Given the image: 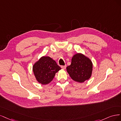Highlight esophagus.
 Here are the masks:
<instances>
[{
  "instance_id": "34e87169",
  "label": "esophagus",
  "mask_w": 121,
  "mask_h": 121,
  "mask_svg": "<svg viewBox=\"0 0 121 121\" xmlns=\"http://www.w3.org/2000/svg\"><path fill=\"white\" fill-rule=\"evenodd\" d=\"M61 67L62 68V69H65L66 68V65H62V66H61Z\"/></svg>"
}]
</instances>
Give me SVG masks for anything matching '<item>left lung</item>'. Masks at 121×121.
Returning a JSON list of instances; mask_svg holds the SVG:
<instances>
[{
  "label": "left lung",
  "mask_w": 121,
  "mask_h": 121,
  "mask_svg": "<svg viewBox=\"0 0 121 121\" xmlns=\"http://www.w3.org/2000/svg\"><path fill=\"white\" fill-rule=\"evenodd\" d=\"M71 78L78 82H83L91 77L92 70L91 60L83 54L77 53L72 58L71 65L66 67Z\"/></svg>",
  "instance_id": "8db88e82"
}]
</instances>
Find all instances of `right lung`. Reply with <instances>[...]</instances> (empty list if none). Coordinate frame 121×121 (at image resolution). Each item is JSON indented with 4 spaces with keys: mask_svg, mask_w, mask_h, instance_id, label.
<instances>
[{
    "mask_svg": "<svg viewBox=\"0 0 121 121\" xmlns=\"http://www.w3.org/2000/svg\"><path fill=\"white\" fill-rule=\"evenodd\" d=\"M33 72L37 81L42 84L49 83L55 73L61 69L55 61L49 57H42L33 66Z\"/></svg>",
    "mask_w": 121,
    "mask_h": 121,
    "instance_id": "right-lung-1",
    "label": "right lung"
}]
</instances>
